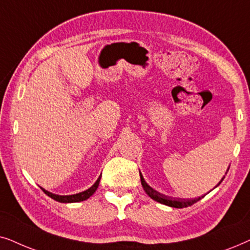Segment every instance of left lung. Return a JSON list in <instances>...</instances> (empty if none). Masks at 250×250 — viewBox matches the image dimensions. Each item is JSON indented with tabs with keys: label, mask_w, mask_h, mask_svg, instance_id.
<instances>
[{
	"label": "left lung",
	"mask_w": 250,
	"mask_h": 250,
	"mask_svg": "<svg viewBox=\"0 0 250 250\" xmlns=\"http://www.w3.org/2000/svg\"><path fill=\"white\" fill-rule=\"evenodd\" d=\"M229 168H228V170H226V172L229 171ZM226 172H225V175H226ZM139 176H141V182H142L143 188H144V191L146 192V194H147L151 199H153V200H154V201H158V202H160V204H162V205L169 206V207H174V208H185V207H188V206H192L193 204H195V202H198L199 200H201V199L206 195L205 194V195H202V197L194 198V199H182V198L169 197V195L162 194V193H160V192L156 191V189L151 188V186H149L147 183L145 182V179H144V177H143V175H142L141 171H139ZM224 177H225V176H224ZM224 177L221 179V182H219L218 184L215 186V188H217V186L221 184L223 179H224Z\"/></svg>",
	"instance_id": "obj_1"
}]
</instances>
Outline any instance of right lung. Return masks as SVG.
<instances>
[{"instance_id":"1","label":"right lung","mask_w":250,"mask_h":250,"mask_svg":"<svg viewBox=\"0 0 250 250\" xmlns=\"http://www.w3.org/2000/svg\"><path fill=\"white\" fill-rule=\"evenodd\" d=\"M101 177L102 175L99 176L97 181L95 182V184L91 186V188H89L88 189H85V191L83 192H80V193H76V194H71V195H58V194H55V193H51L49 191H46L43 188L42 191L45 193L46 195H49L50 198L53 199V200L58 201V202H62V204H72V202H80V201H84L86 199H89L91 197L92 194L96 192V189L98 188V185H99V182H101Z\"/></svg>"}]
</instances>
